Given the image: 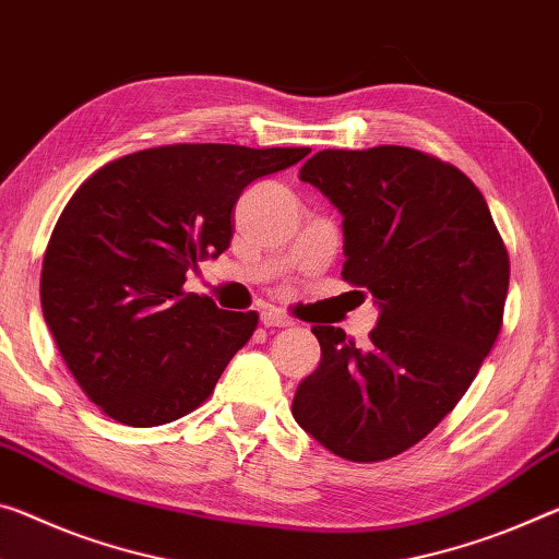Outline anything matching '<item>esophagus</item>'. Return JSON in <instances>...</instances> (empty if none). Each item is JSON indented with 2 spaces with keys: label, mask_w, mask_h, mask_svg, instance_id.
Wrapping results in <instances>:
<instances>
[{
  "label": "esophagus",
  "mask_w": 559,
  "mask_h": 559,
  "mask_svg": "<svg viewBox=\"0 0 559 559\" xmlns=\"http://www.w3.org/2000/svg\"><path fill=\"white\" fill-rule=\"evenodd\" d=\"M261 323L265 328H286V325H294V318L281 313V311H263L261 313Z\"/></svg>",
  "instance_id": "obj_1"
}]
</instances>
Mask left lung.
I'll return each instance as SVG.
<instances>
[{"instance_id": "left-lung-1", "label": "left lung", "mask_w": 559, "mask_h": 559, "mask_svg": "<svg viewBox=\"0 0 559 559\" xmlns=\"http://www.w3.org/2000/svg\"><path fill=\"white\" fill-rule=\"evenodd\" d=\"M343 214V281L380 304L366 350L313 325L321 362L300 380L294 418L350 463H380L453 411L492 350L510 255L477 186L407 146L325 148L300 166Z\"/></svg>"}]
</instances>
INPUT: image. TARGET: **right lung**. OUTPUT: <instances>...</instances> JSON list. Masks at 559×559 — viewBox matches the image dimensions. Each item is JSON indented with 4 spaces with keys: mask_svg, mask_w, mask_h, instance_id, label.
<instances>
[{
    "mask_svg": "<svg viewBox=\"0 0 559 559\" xmlns=\"http://www.w3.org/2000/svg\"><path fill=\"white\" fill-rule=\"evenodd\" d=\"M311 148L168 144L88 176L41 263V311L79 388L111 420L154 428L214 393L259 313L186 294L189 269L224 253L241 191Z\"/></svg>",
    "mask_w": 559,
    "mask_h": 559,
    "instance_id": "add662e5",
    "label": "right lung"
}]
</instances>
